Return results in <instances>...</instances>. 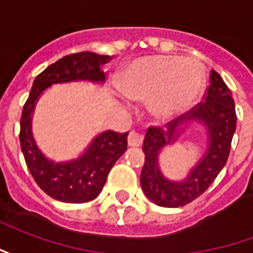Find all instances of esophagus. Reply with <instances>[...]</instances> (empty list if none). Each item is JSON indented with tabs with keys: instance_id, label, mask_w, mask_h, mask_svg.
<instances>
[{
	"instance_id": "1",
	"label": "esophagus",
	"mask_w": 253,
	"mask_h": 253,
	"mask_svg": "<svg viewBox=\"0 0 253 253\" xmlns=\"http://www.w3.org/2000/svg\"><path fill=\"white\" fill-rule=\"evenodd\" d=\"M127 141H128L130 146H141L143 142V135L137 131H130Z\"/></svg>"
}]
</instances>
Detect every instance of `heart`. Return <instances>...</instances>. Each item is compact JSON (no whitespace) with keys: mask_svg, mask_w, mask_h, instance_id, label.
Masks as SVG:
<instances>
[{"mask_svg":"<svg viewBox=\"0 0 253 253\" xmlns=\"http://www.w3.org/2000/svg\"><path fill=\"white\" fill-rule=\"evenodd\" d=\"M118 85L130 99L146 100L153 95L154 115L168 119L195 101L203 85V72L195 61L157 55L132 62L123 70Z\"/></svg>","mask_w":253,"mask_h":253,"instance_id":"1","label":"heart"}]
</instances>
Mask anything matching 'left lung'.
<instances>
[{
    "label": "left lung",
    "mask_w": 253,
    "mask_h": 253,
    "mask_svg": "<svg viewBox=\"0 0 253 253\" xmlns=\"http://www.w3.org/2000/svg\"><path fill=\"white\" fill-rule=\"evenodd\" d=\"M203 99L187 112V119L181 115L164 126H150L146 131L142 148L145 164L141 172V186L145 195L159 206L180 207L195 201L211 186L228 161L237 115L232 92L215 70L210 73V85ZM183 119L202 121L207 126L211 142L205 157L187 179L170 182L159 172L158 153L164 146L175 140L178 125Z\"/></svg>",
    "instance_id": "left-lung-1"
}]
</instances>
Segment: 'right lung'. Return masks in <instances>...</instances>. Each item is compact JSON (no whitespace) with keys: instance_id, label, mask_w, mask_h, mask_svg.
Returning a JSON list of instances; mask_svg holds the SVG:
<instances>
[{"instance_id":"add662e5","label":"right lung","mask_w":253,"mask_h":253,"mask_svg":"<svg viewBox=\"0 0 253 253\" xmlns=\"http://www.w3.org/2000/svg\"><path fill=\"white\" fill-rule=\"evenodd\" d=\"M112 57L81 51L58 59L36 76L20 119V145L36 184L54 199L84 203L99 195L116 160L127 150L128 132L105 131L94 139L78 160L54 164L38 150L31 134V115L39 94L51 84L76 80L104 81L101 66Z\"/></svg>"}]
</instances>
